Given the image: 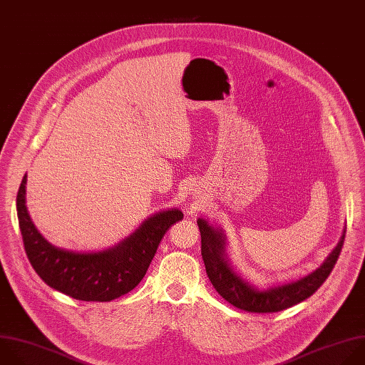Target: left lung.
<instances>
[{
    "mask_svg": "<svg viewBox=\"0 0 365 365\" xmlns=\"http://www.w3.org/2000/svg\"><path fill=\"white\" fill-rule=\"evenodd\" d=\"M197 226L202 237V258L206 274L217 294L233 307L248 312H278L309 298L329 277L341 254L345 230L335 250L328 255L325 262L309 275L284 285L268 289H258L245 279H242L229 265L225 254V236L220 229L199 217Z\"/></svg>",
    "mask_w": 365,
    "mask_h": 365,
    "instance_id": "left-lung-1",
    "label": "left lung"
}]
</instances>
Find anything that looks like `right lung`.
Here are the masks:
<instances>
[{
  "instance_id": "right-lung-1",
  "label": "right lung",
  "mask_w": 365,
  "mask_h": 365,
  "mask_svg": "<svg viewBox=\"0 0 365 365\" xmlns=\"http://www.w3.org/2000/svg\"><path fill=\"white\" fill-rule=\"evenodd\" d=\"M27 175L17 193V213L27 258L51 288L78 301L108 302L139 285L169 227L183 219L179 209L159 212L118 245L100 252L53 247L37 230L26 206Z\"/></svg>"
}]
</instances>
